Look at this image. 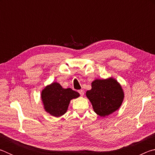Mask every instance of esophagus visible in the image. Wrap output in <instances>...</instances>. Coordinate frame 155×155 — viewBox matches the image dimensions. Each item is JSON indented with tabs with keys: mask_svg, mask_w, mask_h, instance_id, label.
Instances as JSON below:
<instances>
[{
	"mask_svg": "<svg viewBox=\"0 0 155 155\" xmlns=\"http://www.w3.org/2000/svg\"><path fill=\"white\" fill-rule=\"evenodd\" d=\"M78 93L80 94V95L81 96H83L84 95V91L83 90H78Z\"/></svg>",
	"mask_w": 155,
	"mask_h": 155,
	"instance_id": "1",
	"label": "esophagus"
}]
</instances>
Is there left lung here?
I'll use <instances>...</instances> for the list:
<instances>
[{"label":"left lung","mask_w":155,"mask_h":155,"mask_svg":"<svg viewBox=\"0 0 155 155\" xmlns=\"http://www.w3.org/2000/svg\"><path fill=\"white\" fill-rule=\"evenodd\" d=\"M86 96L92 104L96 114L105 117L117 111L122 105L124 94L122 86L115 78L96 79Z\"/></svg>","instance_id":"8db88e82"}]
</instances>
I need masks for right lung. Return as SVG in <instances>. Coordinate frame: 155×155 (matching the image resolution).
<instances>
[{
    "instance_id": "obj_1",
    "label": "right lung",
    "mask_w": 155,
    "mask_h": 155,
    "mask_svg": "<svg viewBox=\"0 0 155 155\" xmlns=\"http://www.w3.org/2000/svg\"><path fill=\"white\" fill-rule=\"evenodd\" d=\"M79 96L71 88H63L59 83L54 82L41 91V98L47 113L54 117H60L66 113L70 101Z\"/></svg>"
}]
</instances>
